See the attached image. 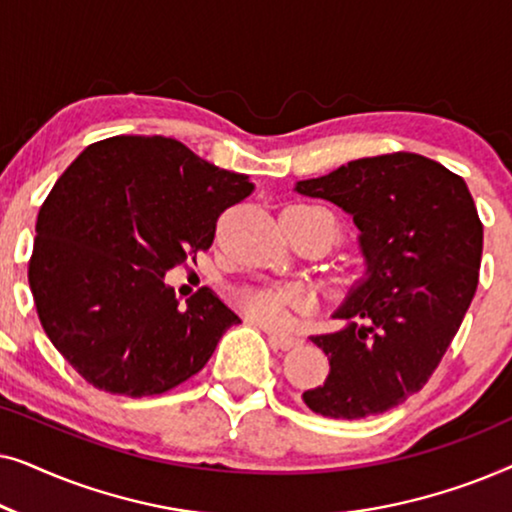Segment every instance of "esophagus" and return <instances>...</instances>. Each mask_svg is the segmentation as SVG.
<instances>
[{"label":"esophagus","mask_w":512,"mask_h":512,"mask_svg":"<svg viewBox=\"0 0 512 512\" xmlns=\"http://www.w3.org/2000/svg\"><path fill=\"white\" fill-rule=\"evenodd\" d=\"M268 340H270V345L272 347H277V349H293V347H298L300 345V340L296 338V335H286V333H277V331H268Z\"/></svg>","instance_id":"34e87169"}]
</instances>
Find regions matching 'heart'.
<instances>
[{
    "mask_svg": "<svg viewBox=\"0 0 512 512\" xmlns=\"http://www.w3.org/2000/svg\"><path fill=\"white\" fill-rule=\"evenodd\" d=\"M298 209H305V212L321 214L328 221V233H331V240L338 233V221H335L333 212H328L326 207L319 205H296ZM305 293L296 289V286H261V289H247L242 291L240 305L244 314L249 319L258 321L263 326H282L289 321V314L293 307H300L305 303Z\"/></svg>",
    "mask_w": 512,
    "mask_h": 512,
    "instance_id": "1",
    "label": "heart"
}]
</instances>
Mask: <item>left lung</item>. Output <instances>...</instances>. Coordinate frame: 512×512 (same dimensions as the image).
Wrapping results in <instances>:
<instances>
[{
    "instance_id": "1",
    "label": "left lung",
    "mask_w": 512,
    "mask_h": 512,
    "mask_svg": "<svg viewBox=\"0 0 512 512\" xmlns=\"http://www.w3.org/2000/svg\"><path fill=\"white\" fill-rule=\"evenodd\" d=\"M296 191L354 216L366 275L312 335L331 363L303 401L317 415L363 419L417 394L438 368L475 296L482 223L466 181L419 153L359 158Z\"/></svg>"
}]
</instances>
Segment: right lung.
Segmentation results:
<instances>
[{
	"mask_svg": "<svg viewBox=\"0 0 512 512\" xmlns=\"http://www.w3.org/2000/svg\"><path fill=\"white\" fill-rule=\"evenodd\" d=\"M254 191L170 137L90 144L37 219L30 289L53 347L95 389L142 398L200 373L240 317L212 289L179 307L165 272L214 242L216 221Z\"/></svg>",
	"mask_w": 512,
	"mask_h": 512,
	"instance_id": "obj_1",
	"label": "right lung"
}]
</instances>
